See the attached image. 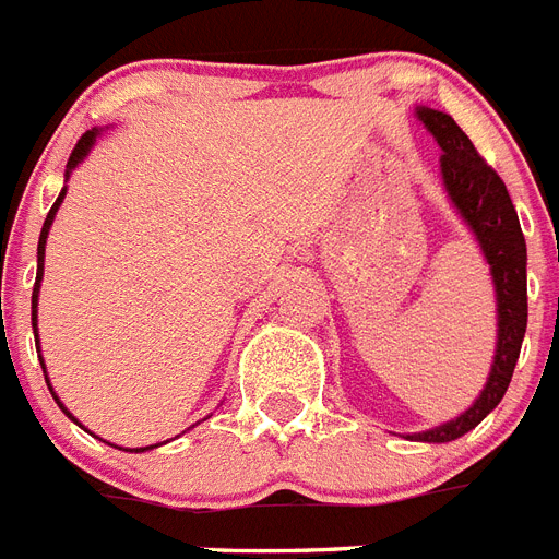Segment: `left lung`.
I'll use <instances>...</instances> for the list:
<instances>
[{
  "label": "left lung",
  "mask_w": 559,
  "mask_h": 559,
  "mask_svg": "<svg viewBox=\"0 0 559 559\" xmlns=\"http://www.w3.org/2000/svg\"><path fill=\"white\" fill-rule=\"evenodd\" d=\"M416 117L442 148L439 171H442L444 194L479 243V252L491 272L493 298H497V347H493L485 388L479 390L474 405L437 428L405 437L411 442L442 444L474 430L506 396L516 358H520V347H523L525 324H528V287H525L528 255H525V238L511 194L500 175L476 154L468 134L453 122L451 115L437 108L416 106Z\"/></svg>",
  "instance_id": "obj_1"
}]
</instances>
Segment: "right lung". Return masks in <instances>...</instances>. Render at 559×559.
<instances>
[{"mask_svg": "<svg viewBox=\"0 0 559 559\" xmlns=\"http://www.w3.org/2000/svg\"><path fill=\"white\" fill-rule=\"evenodd\" d=\"M99 131H103V129H91V131H85L83 138H80V143H76L74 152H71V157H68L66 180H68V177H71V171H74L76 166H80V163H83L85 157H88V152H91V148H94V143H97ZM66 192H68V189H66V186H62V192H59V198H57V201H53L51 212L45 215L43 233H39V243H36V281H34V295H31V321H34L36 342H39V330H36V307H39V287H43V272H45V243H48V233H51V224H53V217H57V209L62 206V201H66ZM36 353H39V365H43V370H45L43 350L36 347ZM45 382H48V370H45ZM48 390H51V396H53V402H57V405H59V411L66 413V416L71 421H76L74 413L68 411V407L62 405V402H59V396H57V393H53L51 382H48ZM76 425H80V421H76ZM198 425H201V421H198ZM80 428H83V425H80ZM192 428H194V425H192ZM88 433H91V430H88ZM108 444H111V442H108ZM163 444H166V442H163ZM115 448H117V444H115ZM152 448H160V444H146V448H129V451L131 453H143V451H152ZM120 451H126V448H120Z\"/></svg>", "mask_w": 559, "mask_h": 559, "instance_id": "1", "label": "right lung"}]
</instances>
